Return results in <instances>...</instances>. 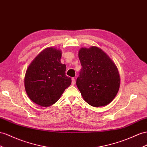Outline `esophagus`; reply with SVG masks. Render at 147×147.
I'll list each match as a JSON object with an SVG mask.
<instances>
[{"label":"esophagus","instance_id":"obj_1","mask_svg":"<svg viewBox=\"0 0 147 147\" xmlns=\"http://www.w3.org/2000/svg\"><path fill=\"white\" fill-rule=\"evenodd\" d=\"M71 81H72V82H71V84L72 85H74L75 84V82H76V80H75V78H72L71 79Z\"/></svg>","mask_w":147,"mask_h":147}]
</instances>
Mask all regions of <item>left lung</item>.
Wrapping results in <instances>:
<instances>
[{"label":"left lung","instance_id":"1","mask_svg":"<svg viewBox=\"0 0 147 147\" xmlns=\"http://www.w3.org/2000/svg\"><path fill=\"white\" fill-rule=\"evenodd\" d=\"M78 56L82 68L76 85L82 97L92 106H106L114 99L119 89L116 66L96 47L81 48Z\"/></svg>","mask_w":147,"mask_h":147}]
</instances>
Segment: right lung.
<instances>
[{"instance_id":"add662e5","label":"right lung","mask_w":147,"mask_h":147,"mask_svg":"<svg viewBox=\"0 0 147 147\" xmlns=\"http://www.w3.org/2000/svg\"><path fill=\"white\" fill-rule=\"evenodd\" d=\"M61 51L47 48L38 55L26 71V92L36 104L51 106L70 86L71 79L66 76V65L61 63Z\"/></svg>"}]
</instances>
